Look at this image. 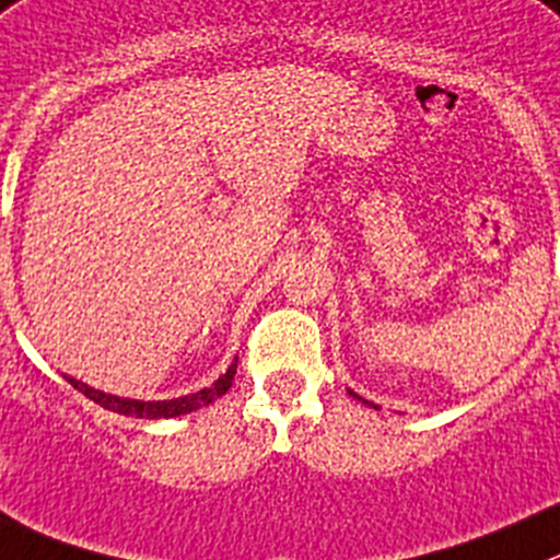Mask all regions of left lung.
<instances>
[{
    "instance_id": "1",
    "label": "left lung",
    "mask_w": 560,
    "mask_h": 560,
    "mask_svg": "<svg viewBox=\"0 0 560 560\" xmlns=\"http://www.w3.org/2000/svg\"><path fill=\"white\" fill-rule=\"evenodd\" d=\"M365 404H369V401H365Z\"/></svg>"
}]
</instances>
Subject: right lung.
Masks as SVG:
<instances>
[{
    "instance_id": "1",
    "label": "right lung",
    "mask_w": 560,
    "mask_h": 560,
    "mask_svg": "<svg viewBox=\"0 0 560 560\" xmlns=\"http://www.w3.org/2000/svg\"><path fill=\"white\" fill-rule=\"evenodd\" d=\"M238 363V360H236ZM236 363L220 376L211 387H203V390L191 393V396H180V398H170V401H131V398H117V396H106V393L93 390V387L82 385V382L71 380V385L77 387L79 393L90 398V401L101 404L104 409H112V412H120V415H131V418H148V420H156V418H175V415H186V412H195L200 407H209L211 401H217L220 396H225L228 387L233 385V376H236Z\"/></svg>"
}]
</instances>
